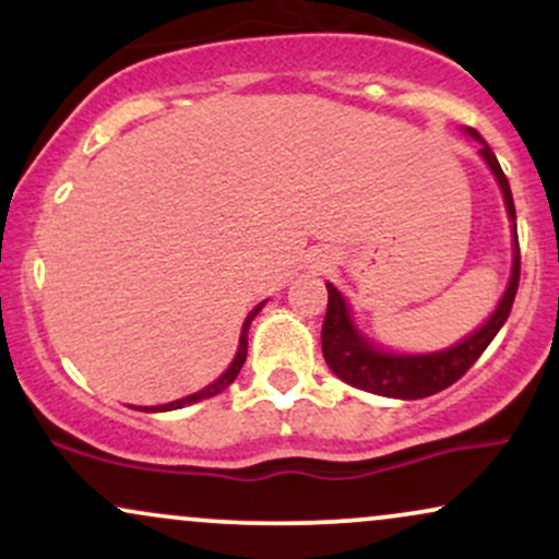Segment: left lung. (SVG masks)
<instances>
[{
  "instance_id": "1",
  "label": "left lung",
  "mask_w": 559,
  "mask_h": 559,
  "mask_svg": "<svg viewBox=\"0 0 559 559\" xmlns=\"http://www.w3.org/2000/svg\"><path fill=\"white\" fill-rule=\"evenodd\" d=\"M471 133L480 139L476 131ZM480 155H484L486 165H489L499 186H502L507 213H510V221H515V202H512L510 183H507V176L499 168L491 146L484 144V141H480ZM518 284H521V243H515V265H512L510 286H507L502 301L497 305L493 316L486 320L484 329H478L473 336H467L465 342L452 346V349L420 357H400L373 349L352 325L342 294L329 284V310H325L323 331H320L323 357L333 373L349 383V386L373 391V394L381 396H394V400H423V396H431L436 391H444L454 381H460L471 370V365L484 355L486 346L491 344V338L502 329L504 320L510 318Z\"/></svg>"
}]
</instances>
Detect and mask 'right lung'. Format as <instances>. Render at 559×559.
<instances>
[{
    "instance_id": "obj_1",
    "label": "right lung",
    "mask_w": 559,
    "mask_h": 559,
    "mask_svg": "<svg viewBox=\"0 0 559 559\" xmlns=\"http://www.w3.org/2000/svg\"><path fill=\"white\" fill-rule=\"evenodd\" d=\"M260 307H262V305H260ZM260 307H254V310L247 316V323H243V331H241V338H239V352H236V357H234V362H230V368H228L226 373H223L221 378H217L215 383H210L207 389L197 391V394L186 396V400L163 404V407H144V409H150V413H165V409H181V407H186V404H194V402H199V400H210V396L221 394L223 389L230 386V383L236 381V376H239L243 360H247V331H249V323H252L254 316H258V312H260Z\"/></svg>"
}]
</instances>
